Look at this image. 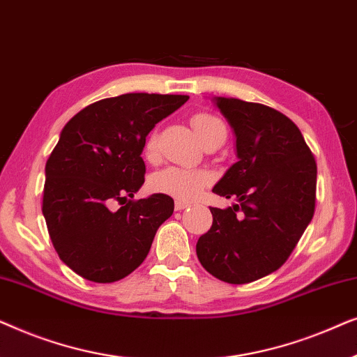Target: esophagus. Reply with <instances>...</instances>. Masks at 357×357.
I'll use <instances>...</instances> for the list:
<instances>
[{
    "label": "esophagus",
    "instance_id": "obj_1",
    "mask_svg": "<svg viewBox=\"0 0 357 357\" xmlns=\"http://www.w3.org/2000/svg\"><path fill=\"white\" fill-rule=\"evenodd\" d=\"M188 206H190V203L182 202V199H177V202H175V211H182V209L188 208Z\"/></svg>",
    "mask_w": 357,
    "mask_h": 357
}]
</instances>
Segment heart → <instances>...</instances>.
Here are the masks:
<instances>
[{
  "mask_svg": "<svg viewBox=\"0 0 357 357\" xmlns=\"http://www.w3.org/2000/svg\"><path fill=\"white\" fill-rule=\"evenodd\" d=\"M192 128L202 143L216 131L224 130L222 121L209 114H197L190 120ZM158 154V143H155V133L148 135L144 141V155L153 160ZM211 183V174L202 169H182V167H167L159 170L151 178V187L155 192L170 195L178 199H195Z\"/></svg>",
  "mask_w": 357,
  "mask_h": 357,
  "instance_id": "obj_1",
  "label": "heart"
}]
</instances>
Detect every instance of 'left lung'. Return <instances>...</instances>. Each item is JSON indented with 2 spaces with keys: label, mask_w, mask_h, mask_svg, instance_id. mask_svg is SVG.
<instances>
[{
  "label": "left lung",
  "mask_w": 357,
  "mask_h": 357,
  "mask_svg": "<svg viewBox=\"0 0 357 357\" xmlns=\"http://www.w3.org/2000/svg\"><path fill=\"white\" fill-rule=\"evenodd\" d=\"M214 104L236 133L238 160L213 192L238 204L209 208L213 226L198 238L197 255L214 278L245 284L282 266L310 224L317 164L281 112L232 97H214Z\"/></svg>",
  "instance_id": "obj_1"
}]
</instances>
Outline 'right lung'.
Instances as JSON below:
<instances>
[{
  "instance_id": "add662e5",
  "label": "right lung",
  "mask_w": 357,
  "mask_h": 357,
  "mask_svg": "<svg viewBox=\"0 0 357 357\" xmlns=\"http://www.w3.org/2000/svg\"><path fill=\"white\" fill-rule=\"evenodd\" d=\"M188 96L123 94L76 114L45 165L42 213L61 261L94 282H114L148 257L155 232L174 213L169 195L133 199L144 183L141 158L155 123ZM119 201L122 206L111 209Z\"/></svg>"
}]
</instances>
